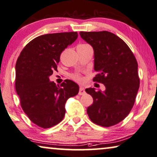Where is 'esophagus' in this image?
Wrapping results in <instances>:
<instances>
[{
    "label": "esophagus",
    "instance_id": "1",
    "mask_svg": "<svg viewBox=\"0 0 157 157\" xmlns=\"http://www.w3.org/2000/svg\"><path fill=\"white\" fill-rule=\"evenodd\" d=\"M79 95H83V94H85V88L83 87H79V93H78Z\"/></svg>",
    "mask_w": 157,
    "mask_h": 157
}]
</instances>
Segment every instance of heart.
I'll return each instance as SVG.
<instances>
[{"instance_id":"obj_1","label":"heart","mask_w":157,"mask_h":157,"mask_svg":"<svg viewBox=\"0 0 157 157\" xmlns=\"http://www.w3.org/2000/svg\"><path fill=\"white\" fill-rule=\"evenodd\" d=\"M83 46H89V45H88V44L82 43V44H79L78 47H83ZM72 78H73V79H75V80H76V81H81L82 80L81 76L79 75V74L73 75H72Z\"/></svg>"}]
</instances>
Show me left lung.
<instances>
[{
	"label": "left lung",
	"mask_w": 157,
	"mask_h": 157,
	"mask_svg": "<svg viewBox=\"0 0 157 157\" xmlns=\"http://www.w3.org/2000/svg\"><path fill=\"white\" fill-rule=\"evenodd\" d=\"M93 48L94 82L104 84L105 90L85 91L93 98L87 112L92 122L111 127L122 121L133 107L140 87L138 64L133 52L120 37L108 31L80 32Z\"/></svg>",
	"instance_id": "8db88e82"
}]
</instances>
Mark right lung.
<instances>
[{
    "instance_id": "1",
    "label": "right lung",
    "mask_w": 157,
    "mask_h": 157,
    "mask_svg": "<svg viewBox=\"0 0 157 157\" xmlns=\"http://www.w3.org/2000/svg\"><path fill=\"white\" fill-rule=\"evenodd\" d=\"M77 32L43 35L28 43L15 65V90L22 109L32 122L50 128L63 120L66 101L77 95L79 86L65 79L60 86L49 77L57 71L62 52L78 38Z\"/></svg>"
}]
</instances>
